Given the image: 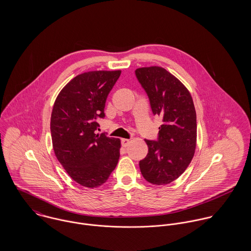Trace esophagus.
Wrapping results in <instances>:
<instances>
[{
  "instance_id": "34e87169",
  "label": "esophagus",
  "mask_w": 251,
  "mask_h": 251,
  "mask_svg": "<svg viewBox=\"0 0 251 251\" xmlns=\"http://www.w3.org/2000/svg\"><path fill=\"white\" fill-rule=\"evenodd\" d=\"M130 143V140L129 139H122V146L123 147H127L128 145Z\"/></svg>"
}]
</instances>
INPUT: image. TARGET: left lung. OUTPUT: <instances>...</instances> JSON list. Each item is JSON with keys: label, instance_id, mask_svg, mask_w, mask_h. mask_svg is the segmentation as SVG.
<instances>
[{"label": "left lung", "instance_id": "left-lung-1", "mask_svg": "<svg viewBox=\"0 0 251 251\" xmlns=\"http://www.w3.org/2000/svg\"><path fill=\"white\" fill-rule=\"evenodd\" d=\"M136 78L153 115L162 118L157 140H145L149 151L139 166L147 181L162 185L178 179L196 148L197 124L192 98L184 85L160 67L140 68Z\"/></svg>", "mask_w": 251, "mask_h": 251}]
</instances>
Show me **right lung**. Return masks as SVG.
<instances>
[{"label": "right lung", "mask_w": 251, "mask_h": 251, "mask_svg": "<svg viewBox=\"0 0 251 251\" xmlns=\"http://www.w3.org/2000/svg\"><path fill=\"white\" fill-rule=\"evenodd\" d=\"M120 75L121 71L79 74L64 87L53 106L50 129L55 154L71 178L86 187L103 184L119 161L120 139L96 131Z\"/></svg>", "instance_id": "right-lung-1"}]
</instances>
